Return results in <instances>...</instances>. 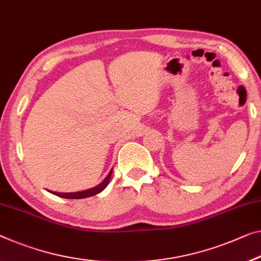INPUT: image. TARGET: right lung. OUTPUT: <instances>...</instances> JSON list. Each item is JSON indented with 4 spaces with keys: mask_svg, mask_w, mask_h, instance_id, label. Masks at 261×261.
<instances>
[{
    "mask_svg": "<svg viewBox=\"0 0 261 261\" xmlns=\"http://www.w3.org/2000/svg\"><path fill=\"white\" fill-rule=\"evenodd\" d=\"M112 171H110V174L106 176V178L103 181L98 184L97 187L92 188V189L89 190H84V191H78V192H56V191H50L51 194H54L56 196H59L62 198H70V199H80V198H86V197H91V196H94L99 194L100 191H102L105 188L108 186V182H110Z\"/></svg>",
    "mask_w": 261,
    "mask_h": 261,
    "instance_id": "right-lung-1",
    "label": "right lung"
}]
</instances>
